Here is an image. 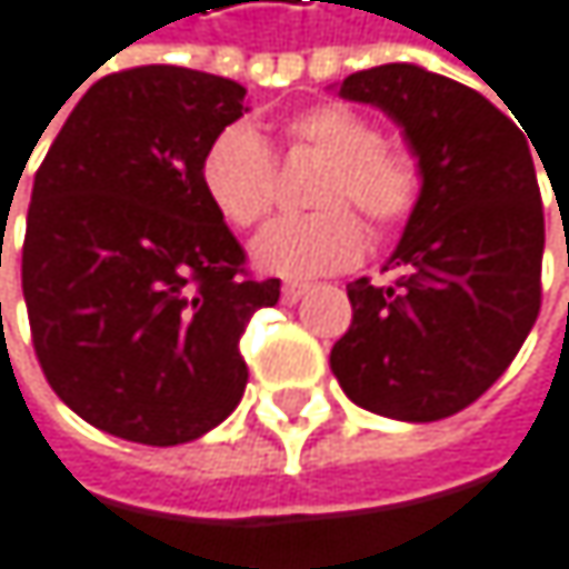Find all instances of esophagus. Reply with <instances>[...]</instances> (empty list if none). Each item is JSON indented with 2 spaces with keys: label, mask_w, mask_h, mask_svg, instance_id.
Returning <instances> with one entry per match:
<instances>
[{
  "label": "esophagus",
  "mask_w": 569,
  "mask_h": 569,
  "mask_svg": "<svg viewBox=\"0 0 569 569\" xmlns=\"http://www.w3.org/2000/svg\"><path fill=\"white\" fill-rule=\"evenodd\" d=\"M307 290H310L307 282H287V287H282V303H300Z\"/></svg>",
  "instance_id": "obj_1"
}]
</instances>
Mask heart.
<instances>
[{
  "instance_id": "b5f03b06",
  "label": "heart",
  "mask_w": 569,
  "mask_h": 569,
  "mask_svg": "<svg viewBox=\"0 0 569 569\" xmlns=\"http://www.w3.org/2000/svg\"><path fill=\"white\" fill-rule=\"evenodd\" d=\"M287 151L327 158L310 216L279 219L252 242V262L262 272L310 279L347 269L368 242L360 219L378 232L405 226L421 201V164L408 148L388 144L371 117L347 103H313L282 124ZM201 191L232 226H259L276 201V164L266 141L232 124L201 154Z\"/></svg>"
}]
</instances>
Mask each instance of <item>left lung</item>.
Returning a JSON list of instances; mask_svg holds the SVG:
<instances>
[{"label":"left lung","mask_w":569,"mask_h":569,"mask_svg":"<svg viewBox=\"0 0 569 569\" xmlns=\"http://www.w3.org/2000/svg\"><path fill=\"white\" fill-rule=\"evenodd\" d=\"M340 97L405 128L421 201L391 266L347 287L353 320L330 350L343 395L385 418L438 421L482 398L540 317L543 198L522 124L479 90L411 63L357 70Z\"/></svg>","instance_id":"8db88e82"}]
</instances>
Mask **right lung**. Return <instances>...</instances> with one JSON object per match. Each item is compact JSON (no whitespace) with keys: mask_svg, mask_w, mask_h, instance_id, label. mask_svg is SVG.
<instances>
[{"mask_svg":"<svg viewBox=\"0 0 569 569\" xmlns=\"http://www.w3.org/2000/svg\"><path fill=\"white\" fill-rule=\"evenodd\" d=\"M242 97L184 67L107 73L36 171L22 242L32 350L60 401L117 438L181 445L242 401L239 337L276 307L279 279L246 272L201 191V154Z\"/></svg>","mask_w":569,"mask_h":569,"instance_id":"1","label":"right lung"}]
</instances>
